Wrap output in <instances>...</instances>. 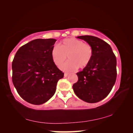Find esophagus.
Masks as SVG:
<instances>
[{"mask_svg": "<svg viewBox=\"0 0 133 133\" xmlns=\"http://www.w3.org/2000/svg\"><path fill=\"white\" fill-rule=\"evenodd\" d=\"M69 73H64V77H67V76H69Z\"/></svg>", "mask_w": 133, "mask_h": 133, "instance_id": "esophagus-1", "label": "esophagus"}]
</instances>
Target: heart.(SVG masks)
<instances>
[{
  "mask_svg": "<svg viewBox=\"0 0 133 133\" xmlns=\"http://www.w3.org/2000/svg\"><path fill=\"white\" fill-rule=\"evenodd\" d=\"M51 58L57 66L60 67L68 57L69 62L62 69L66 71H73L79 67L83 69L89 65L93 56V50L89 44L76 38H66L58 45L52 47Z\"/></svg>",
  "mask_w": 133,
  "mask_h": 133,
  "instance_id": "heart-1",
  "label": "heart"
}]
</instances>
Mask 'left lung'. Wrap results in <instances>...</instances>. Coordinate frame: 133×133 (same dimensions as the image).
<instances>
[{
    "instance_id": "8db88e82",
    "label": "left lung",
    "mask_w": 133,
    "mask_h": 133,
    "mask_svg": "<svg viewBox=\"0 0 133 133\" xmlns=\"http://www.w3.org/2000/svg\"><path fill=\"white\" fill-rule=\"evenodd\" d=\"M91 46V62L76 73L78 81L73 89L76 96L88 103H96L108 95L117 78V59L112 48L104 40L90 35L78 36Z\"/></svg>"
}]
</instances>
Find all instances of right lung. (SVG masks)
I'll return each instance as SVG.
<instances>
[{
	"mask_svg": "<svg viewBox=\"0 0 133 133\" xmlns=\"http://www.w3.org/2000/svg\"><path fill=\"white\" fill-rule=\"evenodd\" d=\"M56 39H35L21 47L12 64V82L23 99L34 105L45 103L54 95L64 76L51 58Z\"/></svg>",
	"mask_w": 133,
	"mask_h": 133,
	"instance_id": "right-lung-1",
	"label": "right lung"
}]
</instances>
